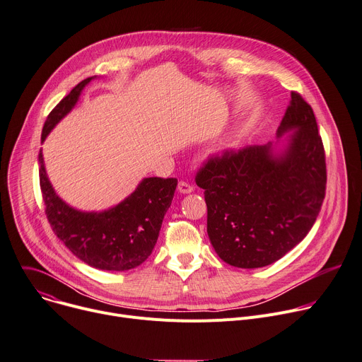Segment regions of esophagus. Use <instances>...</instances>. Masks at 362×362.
<instances>
[{"instance_id": "34e87169", "label": "esophagus", "mask_w": 362, "mask_h": 362, "mask_svg": "<svg viewBox=\"0 0 362 362\" xmlns=\"http://www.w3.org/2000/svg\"><path fill=\"white\" fill-rule=\"evenodd\" d=\"M192 189H194V187H192L191 184H188V182H185V181H180V184H178V191H180L181 194L192 192Z\"/></svg>"}]
</instances>
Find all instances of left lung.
Instances as JSON below:
<instances>
[{"label": "left lung", "mask_w": 362, "mask_h": 362, "mask_svg": "<svg viewBox=\"0 0 362 362\" xmlns=\"http://www.w3.org/2000/svg\"><path fill=\"white\" fill-rule=\"evenodd\" d=\"M290 136L281 155L272 144L210 156L196 175L204 189L207 233L216 254L238 268L283 258L309 233L326 192V160L312 107L293 91L276 130Z\"/></svg>", "instance_id": "left-lung-1"}]
</instances>
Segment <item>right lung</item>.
Here are the masks:
<instances>
[{"label": "right lung", "instance_id": "obj_1", "mask_svg": "<svg viewBox=\"0 0 362 362\" xmlns=\"http://www.w3.org/2000/svg\"><path fill=\"white\" fill-rule=\"evenodd\" d=\"M81 81L54 107L43 126L42 142L76 104L81 91L93 79ZM39 178L49 225L69 251L90 267L105 271H127L144 264L158 240L162 220L170 209L177 178H145L117 206L104 211H79L54 192L39 153Z\"/></svg>", "mask_w": 362, "mask_h": 362}]
</instances>
